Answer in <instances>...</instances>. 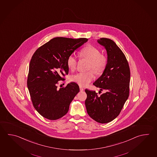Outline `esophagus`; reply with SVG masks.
I'll use <instances>...</instances> for the list:
<instances>
[{"mask_svg": "<svg viewBox=\"0 0 157 157\" xmlns=\"http://www.w3.org/2000/svg\"><path fill=\"white\" fill-rule=\"evenodd\" d=\"M79 89H80V91H83L84 90V88H83V87H82L81 86H79Z\"/></svg>", "mask_w": 157, "mask_h": 157, "instance_id": "1", "label": "esophagus"}]
</instances>
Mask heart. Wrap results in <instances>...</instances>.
Masks as SVG:
<instances>
[{"mask_svg":"<svg viewBox=\"0 0 157 157\" xmlns=\"http://www.w3.org/2000/svg\"><path fill=\"white\" fill-rule=\"evenodd\" d=\"M80 58L89 60L88 69H93L95 73L101 74L104 71L107 67L108 59L107 56L101 54L100 50L92 45H89L83 48L79 53ZM67 64L68 68L73 71L77 67L76 58L73 56H69L67 60ZM95 74L92 70L86 72H80L74 74L71 77L72 81L78 84L79 86H85L94 79Z\"/></svg>","mask_w":157,"mask_h":157,"instance_id":"b5f03b06","label":"heart"}]
</instances>
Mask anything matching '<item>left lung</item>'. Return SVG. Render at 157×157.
Here are the masks:
<instances>
[{
    "instance_id": "1",
    "label": "left lung",
    "mask_w": 157,
    "mask_h": 157,
    "mask_svg": "<svg viewBox=\"0 0 157 157\" xmlns=\"http://www.w3.org/2000/svg\"><path fill=\"white\" fill-rule=\"evenodd\" d=\"M97 41L107 50L108 64L93 85L101 88L100 90H104L105 93L98 95L95 91L86 89L85 104L88 115L103 124L118 116L128 98L130 69L125 55L114 41L104 38Z\"/></svg>"
}]
</instances>
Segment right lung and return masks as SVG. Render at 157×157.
<instances>
[{"label":"right lung","instance_id":"obj_1","mask_svg":"<svg viewBox=\"0 0 157 157\" xmlns=\"http://www.w3.org/2000/svg\"><path fill=\"white\" fill-rule=\"evenodd\" d=\"M88 40L87 38L56 37L39 48L30 60L27 86L36 110L49 120L60 118L79 92L77 83L57 89L63 77L68 74V56Z\"/></svg>","mask_w":157,"mask_h":157}]
</instances>
